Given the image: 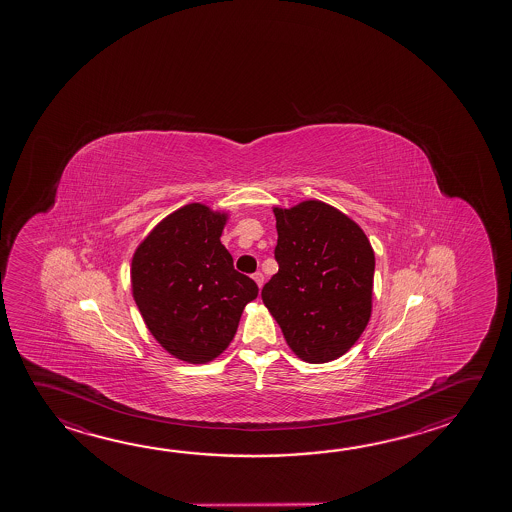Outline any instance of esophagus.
Instances as JSON below:
<instances>
[{
	"label": "esophagus",
	"mask_w": 512,
	"mask_h": 512,
	"mask_svg": "<svg viewBox=\"0 0 512 512\" xmlns=\"http://www.w3.org/2000/svg\"><path fill=\"white\" fill-rule=\"evenodd\" d=\"M252 277H253V280H255V282H257V286H259V287L264 286V275H262V273H260V271H257V273H253Z\"/></svg>",
	"instance_id": "esophagus-1"
}]
</instances>
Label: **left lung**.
Segmentation results:
<instances>
[{
    "mask_svg": "<svg viewBox=\"0 0 512 512\" xmlns=\"http://www.w3.org/2000/svg\"><path fill=\"white\" fill-rule=\"evenodd\" d=\"M273 212L278 273L262 287V302L298 358H340L370 320L374 250L350 217L322 201Z\"/></svg>",
    "mask_w": 512,
    "mask_h": 512,
    "instance_id": "8db88e82",
    "label": "left lung"
}]
</instances>
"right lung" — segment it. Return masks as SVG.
<instances>
[{
    "label": "right lung",
    "instance_id": "obj_1",
    "mask_svg": "<svg viewBox=\"0 0 512 512\" xmlns=\"http://www.w3.org/2000/svg\"><path fill=\"white\" fill-rule=\"evenodd\" d=\"M226 214L192 203L165 217L136 248L133 296L145 325L174 358L207 363L234 340L259 295L221 244Z\"/></svg>",
    "mask_w": 512,
    "mask_h": 512
}]
</instances>
